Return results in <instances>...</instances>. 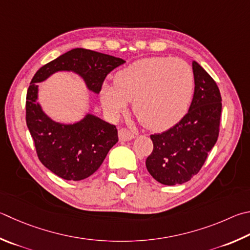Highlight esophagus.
Returning a JSON list of instances; mask_svg holds the SVG:
<instances>
[{
    "instance_id": "34e87169",
    "label": "esophagus",
    "mask_w": 250,
    "mask_h": 250,
    "mask_svg": "<svg viewBox=\"0 0 250 250\" xmlns=\"http://www.w3.org/2000/svg\"><path fill=\"white\" fill-rule=\"evenodd\" d=\"M134 138V134L126 128H121L119 130L120 141H130Z\"/></svg>"
}]
</instances>
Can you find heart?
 Here are the masks:
<instances>
[{
  "label": "heart",
  "instance_id": "b5f03b06",
  "mask_svg": "<svg viewBox=\"0 0 250 250\" xmlns=\"http://www.w3.org/2000/svg\"><path fill=\"white\" fill-rule=\"evenodd\" d=\"M194 78L191 67L179 59L154 57L118 71L115 85L104 83L103 107L111 116L132 101V111L149 130L163 131L183 119L191 103Z\"/></svg>",
  "mask_w": 250,
  "mask_h": 250
}]
</instances>
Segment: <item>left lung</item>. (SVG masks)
<instances>
[{"instance_id": "8db88e82", "label": "left lung", "mask_w": 250, "mask_h": 250, "mask_svg": "<svg viewBox=\"0 0 250 250\" xmlns=\"http://www.w3.org/2000/svg\"><path fill=\"white\" fill-rule=\"evenodd\" d=\"M194 93L187 115L163 133L151 135L153 151L145 165L158 183L184 184L197 175L220 132L222 97L215 81L192 62Z\"/></svg>"}]
</instances>
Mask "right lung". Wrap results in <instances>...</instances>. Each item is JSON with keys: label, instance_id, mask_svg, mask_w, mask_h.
I'll use <instances>...</instances> for the list:
<instances>
[{"label": "right lung", "instance_id": "right-lung-1", "mask_svg": "<svg viewBox=\"0 0 250 250\" xmlns=\"http://www.w3.org/2000/svg\"><path fill=\"white\" fill-rule=\"evenodd\" d=\"M125 61L109 54L76 48L47 63L36 72L26 96V124L39 161L65 180H82L93 175L118 142L116 125L86 115L74 125L52 121L37 103L38 85L58 71H73L89 90L101 92L106 76Z\"/></svg>", "mask_w": 250, "mask_h": 250}]
</instances>
